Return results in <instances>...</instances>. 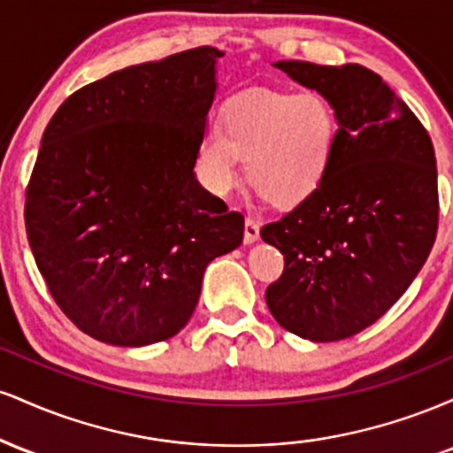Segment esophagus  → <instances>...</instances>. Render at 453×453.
<instances>
[{
  "mask_svg": "<svg viewBox=\"0 0 453 453\" xmlns=\"http://www.w3.org/2000/svg\"><path fill=\"white\" fill-rule=\"evenodd\" d=\"M259 241V223L253 219L244 221V244H253Z\"/></svg>",
  "mask_w": 453,
  "mask_h": 453,
  "instance_id": "esophagus-1",
  "label": "esophagus"
}]
</instances>
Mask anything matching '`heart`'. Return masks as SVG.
Masks as SVG:
<instances>
[{
  "mask_svg": "<svg viewBox=\"0 0 453 453\" xmlns=\"http://www.w3.org/2000/svg\"><path fill=\"white\" fill-rule=\"evenodd\" d=\"M339 119L317 91H256L223 112V127H204L197 147L202 176L217 196L247 180L274 206H296L319 189L334 159Z\"/></svg>",
  "mask_w": 453,
  "mask_h": 453,
  "instance_id": "1",
  "label": "heart"
}]
</instances>
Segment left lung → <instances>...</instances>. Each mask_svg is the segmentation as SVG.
<instances>
[{
	"instance_id": "8db88e82",
	"label": "left lung",
	"mask_w": 453,
	"mask_h": 453,
	"mask_svg": "<svg viewBox=\"0 0 453 453\" xmlns=\"http://www.w3.org/2000/svg\"><path fill=\"white\" fill-rule=\"evenodd\" d=\"M273 65L327 97L339 138L319 189L262 227L285 257L266 304L300 339H349L407 292L430 256L439 221L433 140L368 67Z\"/></svg>"
}]
</instances>
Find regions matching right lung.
Instances as JSON below:
<instances>
[{"label": "right lung", "instance_id": "right-lung-1", "mask_svg": "<svg viewBox=\"0 0 453 453\" xmlns=\"http://www.w3.org/2000/svg\"><path fill=\"white\" fill-rule=\"evenodd\" d=\"M212 46L129 65L72 93L44 129L25 200L38 270L59 309L119 347L185 327L244 219L196 179L217 93Z\"/></svg>", "mask_w": 453, "mask_h": 453}]
</instances>
